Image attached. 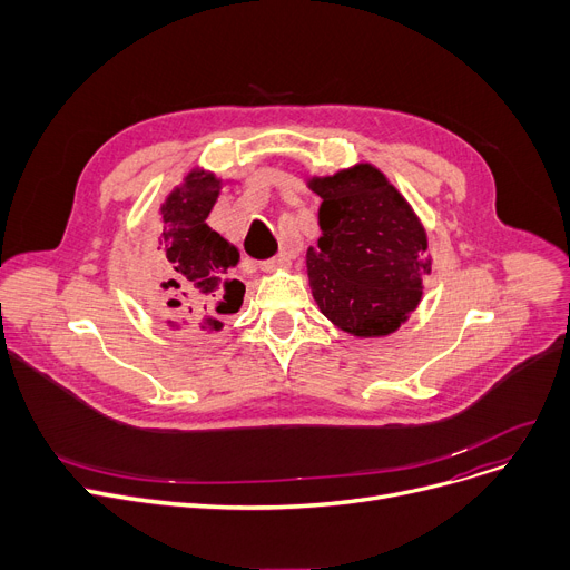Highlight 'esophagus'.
<instances>
[{"instance_id": "34e87169", "label": "esophagus", "mask_w": 570, "mask_h": 570, "mask_svg": "<svg viewBox=\"0 0 570 570\" xmlns=\"http://www.w3.org/2000/svg\"><path fill=\"white\" fill-rule=\"evenodd\" d=\"M293 263H291V256L286 254V252H282V254H277L275 258H269V261H263L261 263V269L263 273H275V269H288Z\"/></svg>"}]
</instances>
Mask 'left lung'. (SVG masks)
<instances>
[{"mask_svg": "<svg viewBox=\"0 0 570 570\" xmlns=\"http://www.w3.org/2000/svg\"><path fill=\"white\" fill-rule=\"evenodd\" d=\"M318 194V247L307 275L321 314L346 335L372 340L400 331L423 301L432 273L428 230L411 203L374 164L307 175Z\"/></svg>", "mask_w": 570, "mask_h": 570, "instance_id": "1", "label": "left lung"}]
</instances>
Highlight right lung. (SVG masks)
<instances>
[{
    "label": "right lung",
    "instance_id": "right-lung-1",
    "mask_svg": "<svg viewBox=\"0 0 570 570\" xmlns=\"http://www.w3.org/2000/svg\"><path fill=\"white\" fill-rule=\"evenodd\" d=\"M226 183L215 170L194 166L159 207L164 228L149 252L145 286L168 297L166 325L175 333L189 327L219 333L224 323L217 314H233L243 305L245 284L228 275L239 252L207 226Z\"/></svg>",
    "mask_w": 570,
    "mask_h": 570
}]
</instances>
